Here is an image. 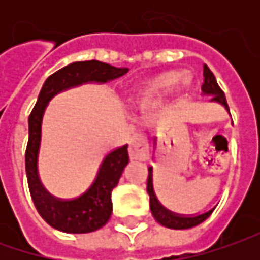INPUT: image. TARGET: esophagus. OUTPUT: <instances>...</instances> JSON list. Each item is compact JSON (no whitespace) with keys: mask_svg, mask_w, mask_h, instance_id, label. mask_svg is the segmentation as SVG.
Wrapping results in <instances>:
<instances>
[{"mask_svg":"<svg viewBox=\"0 0 260 260\" xmlns=\"http://www.w3.org/2000/svg\"><path fill=\"white\" fill-rule=\"evenodd\" d=\"M128 155L135 160H146L150 156V149H149V142L147 137L143 133H136L130 139V146H128Z\"/></svg>","mask_w":260,"mask_h":260,"instance_id":"esophagus-1","label":"esophagus"}]
</instances>
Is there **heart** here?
I'll list each match as a JSON object with an SVG mask.
<instances>
[{"instance_id": "b5f03b06", "label": "heart", "mask_w": 260, "mask_h": 260, "mask_svg": "<svg viewBox=\"0 0 260 260\" xmlns=\"http://www.w3.org/2000/svg\"><path fill=\"white\" fill-rule=\"evenodd\" d=\"M176 82L179 84V89H184L191 84V76L188 74H181L179 71L160 72L157 75L146 79L145 82H142L137 86L133 94V100L136 104L140 107L155 104L169 92V89Z\"/></svg>"}]
</instances>
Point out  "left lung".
<instances>
[{
  "mask_svg": "<svg viewBox=\"0 0 260 260\" xmlns=\"http://www.w3.org/2000/svg\"><path fill=\"white\" fill-rule=\"evenodd\" d=\"M203 92L207 95H211V101L220 103L225 107V110L230 113L229 105L225 101V95L223 92V89L218 86L217 81H215L214 74L210 71V68L204 65V84L201 86ZM147 194L150 197V211L155 217V220L159 224L169 227V229H176V230H182V229H191L194 225L203 223L204 220H207L211 213L214 211V208L204 211L201 214L197 215H184V214H176L172 213L169 210H166L164 205L160 204L156 198L155 191H153V169L152 166H149V176H147Z\"/></svg>",
  "mask_w": 260,
  "mask_h": 260,
  "instance_id": "8db88e82",
  "label": "left lung"
}]
</instances>
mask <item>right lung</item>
<instances>
[{
  "label": "right lung",
  "mask_w": 260,
  "mask_h": 260,
  "mask_svg": "<svg viewBox=\"0 0 260 260\" xmlns=\"http://www.w3.org/2000/svg\"><path fill=\"white\" fill-rule=\"evenodd\" d=\"M128 72L127 68H115L100 60L74 62L59 69L46 79L35 108L28 117V143L25 149V174L36 210L49 225L65 233H89L101 229L113 211L111 191L114 189L128 164L127 145L117 147L105 156L94 182L72 200H60L50 195L39 179L37 157L42 139V118L47 103L57 92L84 82H107Z\"/></svg>",
  "instance_id": "right-lung-1"
}]
</instances>
